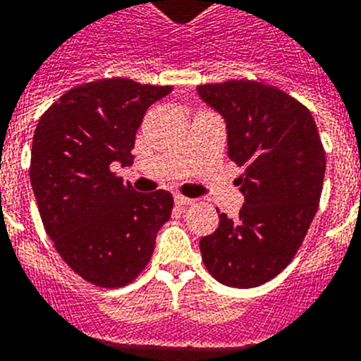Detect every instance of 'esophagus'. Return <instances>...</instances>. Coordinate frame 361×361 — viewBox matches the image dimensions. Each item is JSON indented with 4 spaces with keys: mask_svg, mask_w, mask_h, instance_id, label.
<instances>
[{
    "mask_svg": "<svg viewBox=\"0 0 361 361\" xmlns=\"http://www.w3.org/2000/svg\"><path fill=\"white\" fill-rule=\"evenodd\" d=\"M174 202H176L178 207H187V205H192L194 200L185 198V196H181V194H176V196H174Z\"/></svg>",
    "mask_w": 361,
    "mask_h": 361,
    "instance_id": "34e87169",
    "label": "esophagus"
}]
</instances>
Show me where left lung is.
I'll return each instance as SVG.
<instances>
[{"label":"left lung","instance_id":"8db88e82","mask_svg":"<svg viewBox=\"0 0 361 361\" xmlns=\"http://www.w3.org/2000/svg\"><path fill=\"white\" fill-rule=\"evenodd\" d=\"M227 121L228 158L245 203L236 218L219 214L200 240L207 271L219 283L250 289L280 274L296 256L319 205L325 150L314 118L283 90L252 80L198 87Z\"/></svg>","mask_w":361,"mask_h":361}]
</instances>
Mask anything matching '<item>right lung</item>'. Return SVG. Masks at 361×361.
Wrapping results in <instances>:
<instances>
[{
  "label": "right lung",
  "mask_w": 361,
  "mask_h": 361,
  "mask_svg": "<svg viewBox=\"0 0 361 361\" xmlns=\"http://www.w3.org/2000/svg\"><path fill=\"white\" fill-rule=\"evenodd\" d=\"M171 90L103 78L67 90L37 121L30 183L43 227L68 267L96 287L133 283L171 218V192H136L112 172L114 163H133L145 111Z\"/></svg>",
  "instance_id": "add662e5"
}]
</instances>
